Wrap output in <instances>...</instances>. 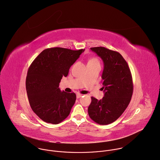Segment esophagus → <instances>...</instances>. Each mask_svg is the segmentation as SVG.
<instances>
[{"mask_svg": "<svg viewBox=\"0 0 160 160\" xmlns=\"http://www.w3.org/2000/svg\"><path fill=\"white\" fill-rule=\"evenodd\" d=\"M82 96H83V94H77L76 97H77V98H81Z\"/></svg>", "mask_w": 160, "mask_h": 160, "instance_id": "obj_1", "label": "esophagus"}]
</instances>
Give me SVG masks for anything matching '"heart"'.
Returning <instances> with one entry per match:
<instances>
[{"instance_id": "heart-1", "label": "heart", "mask_w": 160, "mask_h": 160, "mask_svg": "<svg viewBox=\"0 0 160 160\" xmlns=\"http://www.w3.org/2000/svg\"><path fill=\"white\" fill-rule=\"evenodd\" d=\"M96 64H99V61L98 58H92L88 60V66H93V65H96Z\"/></svg>"}]
</instances>
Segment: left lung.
I'll use <instances>...</instances> for the list:
<instances>
[{"mask_svg": "<svg viewBox=\"0 0 160 160\" xmlns=\"http://www.w3.org/2000/svg\"><path fill=\"white\" fill-rule=\"evenodd\" d=\"M104 62L102 84L104 96L101 100L91 97L89 117L95 122L106 125L118 119L130 102L133 83L128 63L117 51L104 47L91 48Z\"/></svg>", "mask_w": 160, "mask_h": 160, "instance_id": "left-lung-1", "label": "left lung"}]
</instances>
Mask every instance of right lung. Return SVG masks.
Here are the masks:
<instances>
[{
    "label": "right lung",
    "mask_w": 160,
    "mask_h": 160,
    "mask_svg": "<svg viewBox=\"0 0 160 160\" xmlns=\"http://www.w3.org/2000/svg\"><path fill=\"white\" fill-rule=\"evenodd\" d=\"M84 49L74 51L62 48L44 50L29 68L26 81L30 106L44 122L57 124L69 114L75 103L74 92H61L59 88L62 77Z\"/></svg>",
    "instance_id": "add662e5"
}]
</instances>
